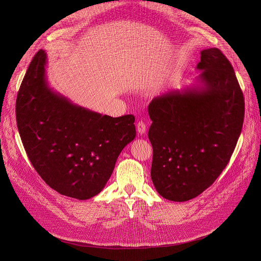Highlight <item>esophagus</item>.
Masks as SVG:
<instances>
[{"label": "esophagus", "instance_id": "34e87169", "mask_svg": "<svg viewBox=\"0 0 261 261\" xmlns=\"http://www.w3.org/2000/svg\"><path fill=\"white\" fill-rule=\"evenodd\" d=\"M136 129H138L139 134H141V135L145 134L146 131H147L146 123H145L144 121H139V122H138V126H136Z\"/></svg>", "mask_w": 261, "mask_h": 261}]
</instances>
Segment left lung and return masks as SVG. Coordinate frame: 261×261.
I'll list each match as a JSON object with an SVG mask.
<instances>
[{
  "label": "left lung",
  "instance_id": "left-lung-1",
  "mask_svg": "<svg viewBox=\"0 0 261 261\" xmlns=\"http://www.w3.org/2000/svg\"><path fill=\"white\" fill-rule=\"evenodd\" d=\"M193 82L154 97L148 112L151 179L169 201L194 199L226 167L241 133L244 98L234 68L216 47L201 50Z\"/></svg>",
  "mask_w": 261,
  "mask_h": 261
}]
</instances>
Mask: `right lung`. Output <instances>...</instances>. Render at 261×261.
Listing matches in <instances>:
<instances>
[{"mask_svg":"<svg viewBox=\"0 0 261 261\" xmlns=\"http://www.w3.org/2000/svg\"><path fill=\"white\" fill-rule=\"evenodd\" d=\"M47 55L40 49L21 84L17 125L25 151L44 182L77 200L98 195L115 163L135 138L134 116L111 117L73 103L54 91Z\"/></svg>","mask_w":261,"mask_h":261,"instance_id":"obj_1","label":"right lung"}]
</instances>
